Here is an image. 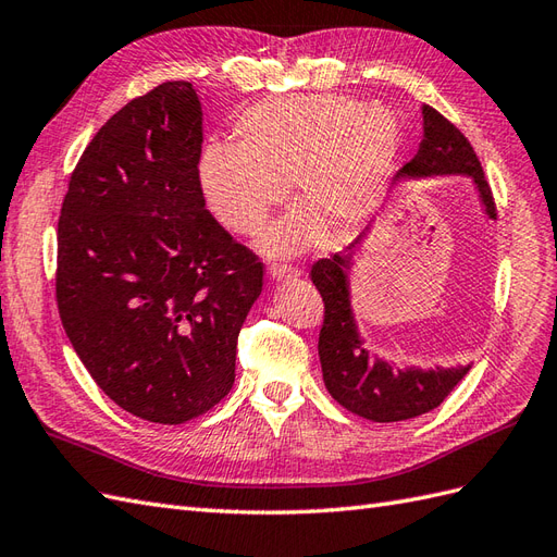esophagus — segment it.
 <instances>
[{"mask_svg":"<svg viewBox=\"0 0 557 557\" xmlns=\"http://www.w3.org/2000/svg\"><path fill=\"white\" fill-rule=\"evenodd\" d=\"M268 273L275 282H284V280H292V277L301 275V270L294 268V265H287V263H270Z\"/></svg>","mask_w":557,"mask_h":557,"instance_id":"esophagus-1","label":"esophagus"}]
</instances>
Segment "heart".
I'll return each mask as SVG.
<instances>
[{
	"label": "heart",
	"instance_id": "obj_1",
	"mask_svg": "<svg viewBox=\"0 0 557 557\" xmlns=\"http://www.w3.org/2000/svg\"><path fill=\"white\" fill-rule=\"evenodd\" d=\"M235 148L207 143L197 185L227 231L251 237L292 185L306 211L277 221L261 239L268 256H294L320 239L330 223L348 233L372 216L400 146V124L388 106L348 96L265 98L239 112Z\"/></svg>",
	"mask_w": 557,
	"mask_h": 557
}]
</instances>
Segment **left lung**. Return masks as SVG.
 Segmentation results:
<instances>
[{
	"label": "left lung",
	"mask_w": 557,
	"mask_h": 557,
	"mask_svg": "<svg viewBox=\"0 0 557 557\" xmlns=\"http://www.w3.org/2000/svg\"><path fill=\"white\" fill-rule=\"evenodd\" d=\"M423 138L414 160L397 171L395 181L437 176H466L473 181L484 216L496 221V207L475 150L466 136L431 106L421 108ZM367 231L346 251L322 259L310 270L322 294L324 322L320 330V364L326 391L338 405L369 421L393 423L425 414L454 391L470 364L456 367H395L386 358L369 355L350 304V273Z\"/></svg>",
	"instance_id": "obj_1"
}]
</instances>
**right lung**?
Here are the masks:
<instances>
[{
	"mask_svg": "<svg viewBox=\"0 0 557 557\" xmlns=\"http://www.w3.org/2000/svg\"><path fill=\"white\" fill-rule=\"evenodd\" d=\"M202 103L164 82L115 112L79 157L59 221L63 330L112 403L185 423L231 393L263 263L197 185Z\"/></svg>",
	"mask_w": 557,
	"mask_h": 557,
	"instance_id": "1",
	"label": "right lung"
}]
</instances>
